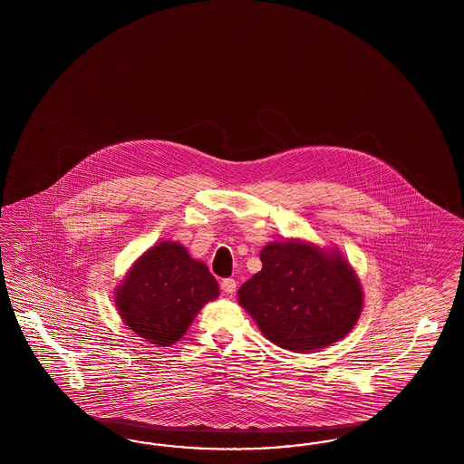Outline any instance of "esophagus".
Returning <instances> with one entry per match:
<instances>
[{"label": "esophagus", "mask_w": 464, "mask_h": 464, "mask_svg": "<svg viewBox=\"0 0 464 464\" xmlns=\"http://www.w3.org/2000/svg\"><path fill=\"white\" fill-rule=\"evenodd\" d=\"M221 289L226 295H233L237 291V281L235 279H223L221 281Z\"/></svg>", "instance_id": "obj_1"}]
</instances>
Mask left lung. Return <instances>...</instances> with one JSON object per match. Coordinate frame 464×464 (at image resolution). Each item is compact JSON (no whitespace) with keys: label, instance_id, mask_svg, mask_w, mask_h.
<instances>
[{"label":"left lung","instance_id":"1","mask_svg":"<svg viewBox=\"0 0 464 464\" xmlns=\"http://www.w3.org/2000/svg\"><path fill=\"white\" fill-rule=\"evenodd\" d=\"M262 270L238 289L241 308L264 337L285 351H320L357 324L364 293L351 264L335 248L304 239L268 243Z\"/></svg>","mask_w":464,"mask_h":464}]
</instances>
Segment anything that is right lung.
Instances as JSON below:
<instances>
[{"label": "right lung", "instance_id": "add662e5", "mask_svg": "<svg viewBox=\"0 0 464 464\" xmlns=\"http://www.w3.org/2000/svg\"><path fill=\"white\" fill-rule=\"evenodd\" d=\"M218 295V281L204 262L192 258L177 241H161L127 270L115 287L113 303L138 337L169 347Z\"/></svg>", "mask_w": 464, "mask_h": 464}]
</instances>
